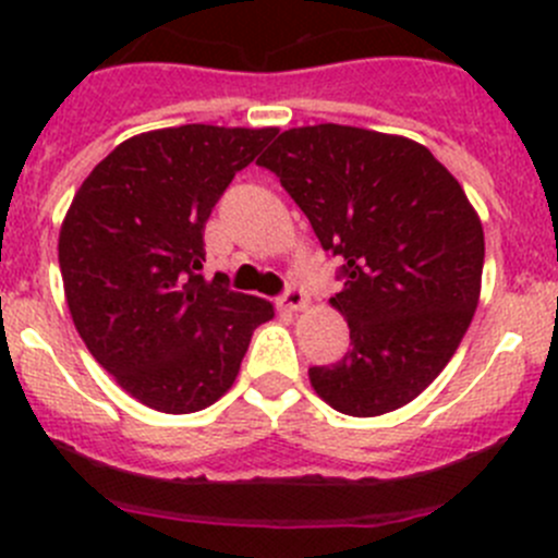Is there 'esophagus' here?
Listing matches in <instances>:
<instances>
[{
	"mask_svg": "<svg viewBox=\"0 0 558 558\" xmlns=\"http://www.w3.org/2000/svg\"><path fill=\"white\" fill-rule=\"evenodd\" d=\"M280 307H286V311L291 313H302L311 307V296H307V291L300 289V286H291V289L280 296Z\"/></svg>",
	"mask_w": 558,
	"mask_h": 558,
	"instance_id": "obj_1",
	"label": "esophagus"
}]
</instances>
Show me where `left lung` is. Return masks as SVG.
I'll return each mask as SVG.
<instances>
[{
	"instance_id": "obj_1",
	"label": "left lung",
	"mask_w": 558,
	"mask_h": 558,
	"mask_svg": "<svg viewBox=\"0 0 558 558\" xmlns=\"http://www.w3.org/2000/svg\"><path fill=\"white\" fill-rule=\"evenodd\" d=\"M342 262L351 348L311 386L345 415L413 402L446 369L481 300L483 223L464 189L415 140L318 123L280 134L258 159Z\"/></svg>"
}]
</instances>
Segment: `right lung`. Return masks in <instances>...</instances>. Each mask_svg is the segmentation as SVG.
<instances>
[{
	"mask_svg": "<svg viewBox=\"0 0 558 558\" xmlns=\"http://www.w3.org/2000/svg\"><path fill=\"white\" fill-rule=\"evenodd\" d=\"M275 126L154 129L123 140L83 180L61 221L72 324L116 384L159 413H196L240 373L272 302L202 278L205 223Z\"/></svg>",
	"mask_w": 558,
	"mask_h": 558,
	"instance_id": "obj_1",
	"label": "right lung"
}]
</instances>
